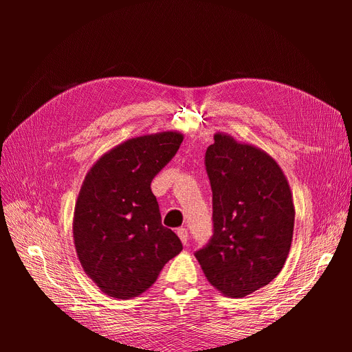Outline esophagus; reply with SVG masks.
Listing matches in <instances>:
<instances>
[{
	"label": "esophagus",
	"instance_id": "1",
	"mask_svg": "<svg viewBox=\"0 0 352 352\" xmlns=\"http://www.w3.org/2000/svg\"><path fill=\"white\" fill-rule=\"evenodd\" d=\"M177 236L180 238V241H182L184 245L188 243V239H189V235H188V230L185 228H179L177 229Z\"/></svg>",
	"mask_w": 352,
	"mask_h": 352
}]
</instances>
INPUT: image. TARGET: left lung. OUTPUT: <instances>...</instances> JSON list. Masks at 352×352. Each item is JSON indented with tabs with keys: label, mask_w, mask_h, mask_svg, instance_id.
I'll list each match as a JSON object with an SVG mask.
<instances>
[{
	"label": "left lung",
	"mask_w": 352,
	"mask_h": 352,
	"mask_svg": "<svg viewBox=\"0 0 352 352\" xmlns=\"http://www.w3.org/2000/svg\"><path fill=\"white\" fill-rule=\"evenodd\" d=\"M214 235L195 257L207 280L230 298L269 285L291 250L295 207L289 184L261 148L217 132L207 148Z\"/></svg>",
	"instance_id": "8db88e82"
}]
</instances>
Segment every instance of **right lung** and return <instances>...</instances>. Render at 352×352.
<instances>
[{"mask_svg": "<svg viewBox=\"0 0 352 352\" xmlns=\"http://www.w3.org/2000/svg\"><path fill=\"white\" fill-rule=\"evenodd\" d=\"M176 131L131 138L102 154L85 176L73 214V241L83 272L119 300L141 295L182 251L162 225L154 176L177 153Z\"/></svg>", "mask_w": 352, "mask_h": 352, "instance_id": "right-lung-1", "label": "right lung"}]
</instances>
